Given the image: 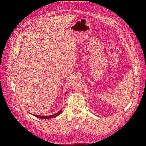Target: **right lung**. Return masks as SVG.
<instances>
[{"label": "right lung", "mask_w": 146, "mask_h": 146, "mask_svg": "<svg viewBox=\"0 0 146 146\" xmlns=\"http://www.w3.org/2000/svg\"><path fill=\"white\" fill-rule=\"evenodd\" d=\"M61 113H62V110H61L60 111H59L58 113H56L54 114H53V115H50V116H39V115H35V114H33V115L35 116H36V117L40 118V119H50V118H53V117H56L57 116L60 115V114Z\"/></svg>", "instance_id": "right-lung-1"}]
</instances>
